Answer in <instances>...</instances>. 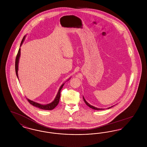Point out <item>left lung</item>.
<instances>
[{"label": "left lung", "mask_w": 147, "mask_h": 147, "mask_svg": "<svg viewBox=\"0 0 147 147\" xmlns=\"http://www.w3.org/2000/svg\"><path fill=\"white\" fill-rule=\"evenodd\" d=\"M83 100H84V102H85V104H86V105H88L89 107H90L91 109H94V110H102V109H98V108H97V107H94V106H91V105H90L88 102H86V101L85 100V98H84V97H83ZM112 106H111V107H112ZM109 108H110V107H109Z\"/></svg>", "instance_id": "8db88e82"}]
</instances>
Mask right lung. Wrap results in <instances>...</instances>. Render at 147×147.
<instances>
[{"mask_svg":"<svg viewBox=\"0 0 147 147\" xmlns=\"http://www.w3.org/2000/svg\"><path fill=\"white\" fill-rule=\"evenodd\" d=\"M25 37L24 36L23 37L20 46H21V45L22 44V43H23L24 40H25ZM20 56V48L19 49V51H18V54H17L16 57V59H15V71H16V76H17L18 78V63H19V60ZM63 85H64V84H62V86H61V88H59V91L58 92V94H57V95L56 96L55 100L52 102H51V104H49L45 105H41V104H38L37 102H34L32 101H31L28 98H27V100H28V102L30 104L34 106L35 107H37L38 108H40V109H41L42 110H53L54 108L56 107L57 105L58 104V103H59V98H60V96H61V89L63 88Z\"/></svg>","mask_w":147,"mask_h":147,"instance_id":"add662e5","label":"right lung"}]
</instances>
